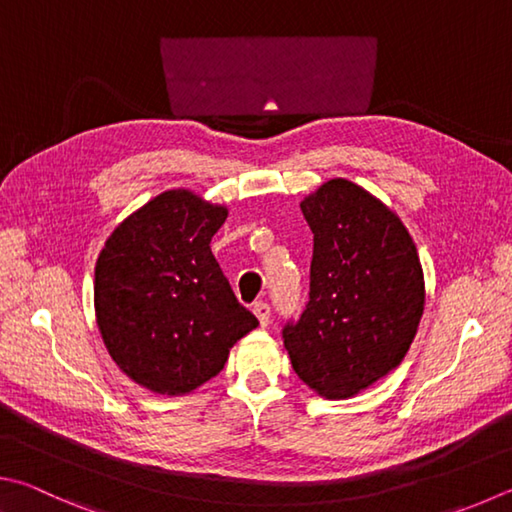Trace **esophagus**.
<instances>
[{"mask_svg":"<svg viewBox=\"0 0 512 512\" xmlns=\"http://www.w3.org/2000/svg\"><path fill=\"white\" fill-rule=\"evenodd\" d=\"M253 313L259 320V327H268V322H271V306H268L266 302H257L253 306Z\"/></svg>","mask_w":512,"mask_h":512,"instance_id":"34e87169","label":"esophagus"}]
</instances>
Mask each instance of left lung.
Here are the masks:
<instances>
[{"instance_id":"1","label":"left lung","mask_w":512,"mask_h":512,"mask_svg":"<svg viewBox=\"0 0 512 512\" xmlns=\"http://www.w3.org/2000/svg\"><path fill=\"white\" fill-rule=\"evenodd\" d=\"M313 232L309 304L282 329L295 374L351 398L401 365L425 306L414 239L394 210L347 179L300 203Z\"/></svg>"}]
</instances>
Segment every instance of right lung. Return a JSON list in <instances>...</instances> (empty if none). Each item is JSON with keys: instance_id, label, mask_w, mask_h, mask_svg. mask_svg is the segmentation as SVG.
<instances>
[{"instance_id": "right-lung-1", "label": "right lung", "mask_w": 512, "mask_h": 512, "mask_svg": "<svg viewBox=\"0 0 512 512\" xmlns=\"http://www.w3.org/2000/svg\"><path fill=\"white\" fill-rule=\"evenodd\" d=\"M226 217V206L192 190H167L118 224L100 250L94 306L102 342L154 394L183 396L208 383L259 324L210 250Z\"/></svg>"}]
</instances>
